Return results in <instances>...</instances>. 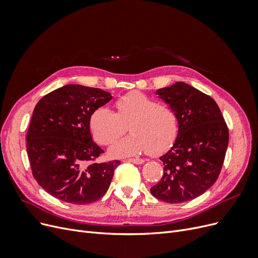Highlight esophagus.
Listing matches in <instances>:
<instances>
[{
  "mask_svg": "<svg viewBox=\"0 0 258 258\" xmlns=\"http://www.w3.org/2000/svg\"><path fill=\"white\" fill-rule=\"evenodd\" d=\"M127 161L134 162V163H136V165H141V163H143L145 160L141 159V158H129V159H127Z\"/></svg>",
  "mask_w": 258,
  "mask_h": 258,
  "instance_id": "34e87169",
  "label": "esophagus"
}]
</instances>
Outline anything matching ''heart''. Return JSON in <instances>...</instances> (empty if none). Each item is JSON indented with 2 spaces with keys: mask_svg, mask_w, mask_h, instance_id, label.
Returning <instances> with one entry per match:
<instances>
[{
  "mask_svg": "<svg viewBox=\"0 0 258 258\" xmlns=\"http://www.w3.org/2000/svg\"><path fill=\"white\" fill-rule=\"evenodd\" d=\"M116 112L99 107L90 116V129L99 144L114 142L129 128L130 136L114 143L112 157H129L148 152L159 155L172 145L178 134L177 115L168 105L134 91L115 101Z\"/></svg>",
  "mask_w": 258,
  "mask_h": 258,
  "instance_id": "obj_1",
  "label": "heart"
}]
</instances>
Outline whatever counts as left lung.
I'll use <instances>...</instances> for the list:
<instances>
[{
	"label": "left lung",
	"mask_w": 258,
	"mask_h": 258,
	"mask_svg": "<svg viewBox=\"0 0 258 258\" xmlns=\"http://www.w3.org/2000/svg\"><path fill=\"white\" fill-rule=\"evenodd\" d=\"M156 95L177 115L178 134L160 157L162 177L151 192L168 204H181L199 197L216 182L229 132L215 101L192 86L177 82Z\"/></svg>",
	"instance_id": "obj_1"
}]
</instances>
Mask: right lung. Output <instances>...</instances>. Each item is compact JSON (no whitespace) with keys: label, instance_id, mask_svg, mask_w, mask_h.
Listing matches in <instances>:
<instances>
[{"label":"right lung","instance_id":"right-lung-1","mask_svg":"<svg viewBox=\"0 0 258 258\" xmlns=\"http://www.w3.org/2000/svg\"><path fill=\"white\" fill-rule=\"evenodd\" d=\"M110 100V92L71 84L49 92L35 105L27 153L36 182L54 198L88 205L110 187L120 161L95 162L104 151L90 134L92 112Z\"/></svg>","mask_w":258,"mask_h":258}]
</instances>
